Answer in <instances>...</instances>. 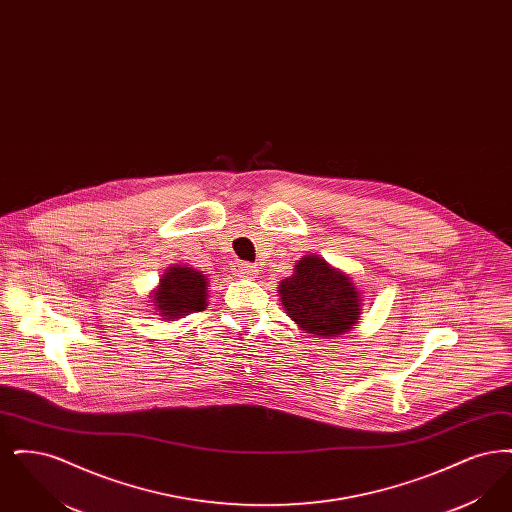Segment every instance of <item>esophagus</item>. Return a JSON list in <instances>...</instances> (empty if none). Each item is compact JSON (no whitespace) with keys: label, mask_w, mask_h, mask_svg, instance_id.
Listing matches in <instances>:
<instances>
[{"label":"esophagus","mask_w":512,"mask_h":512,"mask_svg":"<svg viewBox=\"0 0 512 512\" xmlns=\"http://www.w3.org/2000/svg\"><path fill=\"white\" fill-rule=\"evenodd\" d=\"M236 274L242 276V278H257L259 270H257L255 265H251V263H240V265L236 267Z\"/></svg>","instance_id":"obj_1"}]
</instances>
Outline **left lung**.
<instances>
[{
    "label": "left lung",
    "mask_w": 512,
    "mask_h": 512,
    "mask_svg": "<svg viewBox=\"0 0 512 512\" xmlns=\"http://www.w3.org/2000/svg\"><path fill=\"white\" fill-rule=\"evenodd\" d=\"M278 297L303 332L324 340L355 328L363 313V297L353 278L315 253L295 263L292 276L280 282Z\"/></svg>",
    "instance_id": "left-lung-1"
}]
</instances>
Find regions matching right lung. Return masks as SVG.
Masks as SVG:
<instances>
[{"label": "right lung", "instance_id": "1", "mask_svg": "<svg viewBox=\"0 0 512 512\" xmlns=\"http://www.w3.org/2000/svg\"><path fill=\"white\" fill-rule=\"evenodd\" d=\"M209 280L190 265H172L151 292V305L163 320H178L207 307Z\"/></svg>", "mask_w": 512, "mask_h": 512}]
</instances>
